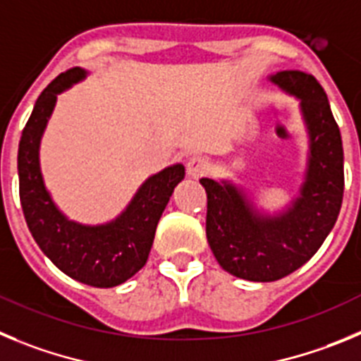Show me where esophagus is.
<instances>
[{
    "label": "esophagus",
    "instance_id": "esophagus-1",
    "mask_svg": "<svg viewBox=\"0 0 361 361\" xmlns=\"http://www.w3.org/2000/svg\"><path fill=\"white\" fill-rule=\"evenodd\" d=\"M210 171V161L203 157H192L187 161V173L190 178H201Z\"/></svg>",
    "mask_w": 361,
    "mask_h": 361
}]
</instances>
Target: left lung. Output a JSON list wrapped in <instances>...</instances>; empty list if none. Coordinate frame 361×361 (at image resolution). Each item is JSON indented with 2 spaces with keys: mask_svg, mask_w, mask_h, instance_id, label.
I'll use <instances>...</instances> for the list:
<instances>
[{
  "mask_svg": "<svg viewBox=\"0 0 361 361\" xmlns=\"http://www.w3.org/2000/svg\"><path fill=\"white\" fill-rule=\"evenodd\" d=\"M300 99L311 138L310 167L300 197L281 217H259L233 185L203 178L207 239L219 266L253 282H271L306 264L338 219L343 200V147L324 87L306 71L271 77Z\"/></svg>",
  "mask_w": 361,
  "mask_h": 361,
  "instance_id": "1",
  "label": "left lung"
}]
</instances>
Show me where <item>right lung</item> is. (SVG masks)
Wrapping results in <instances>:
<instances>
[{
    "label": "right lung",
    "instance_id": "right-lung-1",
    "mask_svg": "<svg viewBox=\"0 0 361 361\" xmlns=\"http://www.w3.org/2000/svg\"><path fill=\"white\" fill-rule=\"evenodd\" d=\"M84 75L86 71L80 68H70L39 95L19 140V200L32 237L63 274L93 288H113L131 279L147 262L158 221L174 187L183 180L185 167L173 165L149 178L113 223L84 226L66 219L44 188L39 142L57 95Z\"/></svg>",
    "mask_w": 361,
    "mask_h": 361
}]
</instances>
